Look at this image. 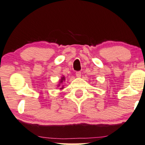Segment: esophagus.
I'll return each instance as SVG.
<instances>
[{"mask_svg": "<svg viewBox=\"0 0 145 145\" xmlns=\"http://www.w3.org/2000/svg\"><path fill=\"white\" fill-rule=\"evenodd\" d=\"M76 76L78 77V78H80V77H81V72H80V71H76Z\"/></svg>", "mask_w": 145, "mask_h": 145, "instance_id": "esophagus-1", "label": "esophagus"}]
</instances>
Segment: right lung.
Masks as SVG:
<instances>
[{"mask_svg": "<svg viewBox=\"0 0 145 145\" xmlns=\"http://www.w3.org/2000/svg\"><path fill=\"white\" fill-rule=\"evenodd\" d=\"M63 80H65V78H64V77H62V78H61V80H60V83H61H61H62V82H63Z\"/></svg>", "mask_w": 145, "mask_h": 145, "instance_id": "add662e5", "label": "right lung"}]
</instances>
